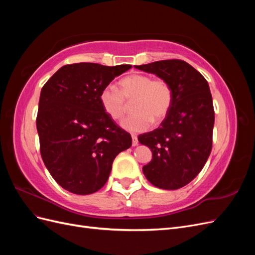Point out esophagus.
I'll use <instances>...</instances> for the list:
<instances>
[{
    "mask_svg": "<svg viewBox=\"0 0 255 255\" xmlns=\"http://www.w3.org/2000/svg\"><path fill=\"white\" fill-rule=\"evenodd\" d=\"M132 139H133V141H132V144H133V146L137 145V143H138L137 136H136V135H132Z\"/></svg>",
    "mask_w": 255,
    "mask_h": 255,
    "instance_id": "esophagus-1",
    "label": "esophagus"
}]
</instances>
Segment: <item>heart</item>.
<instances>
[{
  "label": "heart",
  "instance_id": "1",
  "mask_svg": "<svg viewBox=\"0 0 255 255\" xmlns=\"http://www.w3.org/2000/svg\"><path fill=\"white\" fill-rule=\"evenodd\" d=\"M135 112L121 122V127L132 133L144 132L155 122L163 121L170 112L173 92L168 82L152 76L133 73L119 81V89L107 85L100 91L99 101L104 113L119 120L126 113L127 101L133 100Z\"/></svg>",
  "mask_w": 255,
  "mask_h": 255
}]
</instances>
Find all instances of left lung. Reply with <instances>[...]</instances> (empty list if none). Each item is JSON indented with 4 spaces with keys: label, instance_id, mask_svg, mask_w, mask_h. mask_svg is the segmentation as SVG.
<instances>
[{
    "label": "left lung",
    "instance_id": "8db88e82",
    "mask_svg": "<svg viewBox=\"0 0 255 255\" xmlns=\"http://www.w3.org/2000/svg\"><path fill=\"white\" fill-rule=\"evenodd\" d=\"M169 83L173 92L170 112L152 132L138 136L152 151V160L142 171L154 186L179 189L202 170L213 144L215 113L207 81L181 59L135 66Z\"/></svg>",
    "mask_w": 255,
    "mask_h": 255
}]
</instances>
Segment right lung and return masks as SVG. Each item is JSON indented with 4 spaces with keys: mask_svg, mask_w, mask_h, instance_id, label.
Returning a JSON list of instances; mask_svg holds the SVG:
<instances>
[{
    "mask_svg": "<svg viewBox=\"0 0 255 255\" xmlns=\"http://www.w3.org/2000/svg\"><path fill=\"white\" fill-rule=\"evenodd\" d=\"M130 65H66L40 92L37 114L40 154L52 177L75 195H90L109 180L115 157L132 137L102 110L100 91Z\"/></svg>",
    "mask_w": 255,
    "mask_h": 255,
    "instance_id": "add662e5",
    "label": "right lung"
}]
</instances>
